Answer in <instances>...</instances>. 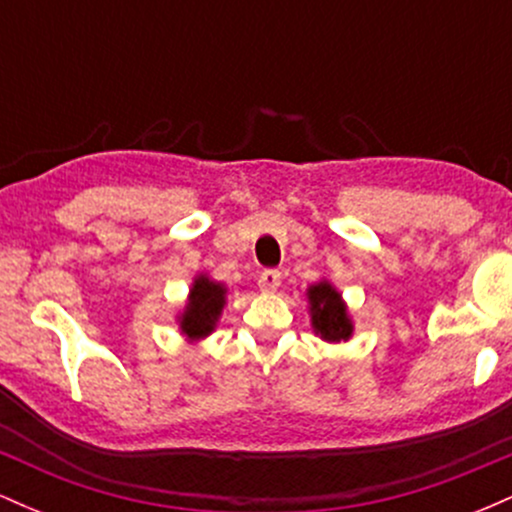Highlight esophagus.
<instances>
[{"mask_svg": "<svg viewBox=\"0 0 512 512\" xmlns=\"http://www.w3.org/2000/svg\"><path fill=\"white\" fill-rule=\"evenodd\" d=\"M257 284H260V289L264 293H272V291L279 289L281 272H279V269H264V272L260 274V279H257Z\"/></svg>", "mask_w": 512, "mask_h": 512, "instance_id": "1", "label": "esophagus"}]
</instances>
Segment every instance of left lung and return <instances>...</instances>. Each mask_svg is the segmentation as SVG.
I'll list each match as a JSON object with an SVG mask.
<instances>
[{"label": "left lung", "instance_id": "8db88e82", "mask_svg": "<svg viewBox=\"0 0 512 512\" xmlns=\"http://www.w3.org/2000/svg\"><path fill=\"white\" fill-rule=\"evenodd\" d=\"M310 301V315H313V330L320 334L327 342H346L354 332L349 315H346V305L334 291L330 281H320V284L310 286L308 289Z\"/></svg>", "mask_w": 512, "mask_h": 512}]
</instances>
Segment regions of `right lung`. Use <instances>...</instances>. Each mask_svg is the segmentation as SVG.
<instances>
[{"label":"right lung","mask_w":512,"mask_h":512,"mask_svg":"<svg viewBox=\"0 0 512 512\" xmlns=\"http://www.w3.org/2000/svg\"><path fill=\"white\" fill-rule=\"evenodd\" d=\"M226 303V289L209 276H197L190 291V303L180 315V330L190 339H202L214 332Z\"/></svg>","instance_id":"add662e5"}]
</instances>
